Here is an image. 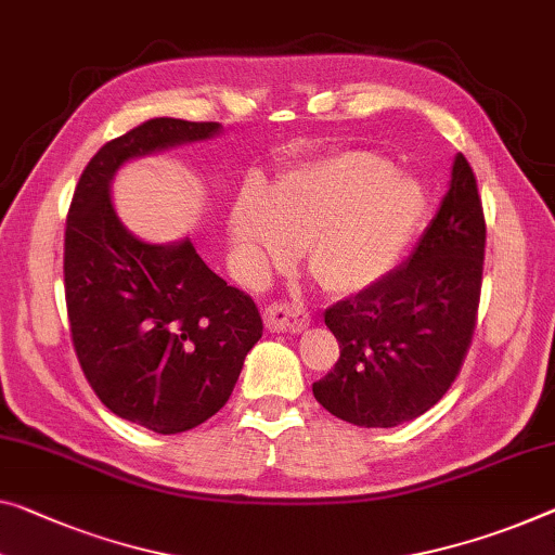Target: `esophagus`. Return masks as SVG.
<instances>
[{
  "label": "esophagus",
  "mask_w": 555,
  "mask_h": 555,
  "mask_svg": "<svg viewBox=\"0 0 555 555\" xmlns=\"http://www.w3.org/2000/svg\"><path fill=\"white\" fill-rule=\"evenodd\" d=\"M266 327L270 332H289V335H300V332L310 325V314L302 307L287 305V302H272L262 312Z\"/></svg>",
  "instance_id": "34e87169"
}]
</instances>
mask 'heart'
Instances as JSON below:
<instances>
[{
    "mask_svg": "<svg viewBox=\"0 0 555 555\" xmlns=\"http://www.w3.org/2000/svg\"><path fill=\"white\" fill-rule=\"evenodd\" d=\"M426 216L416 178L379 153L347 149L248 185L228 218L237 266L250 280L285 270L305 248L310 278L332 295H354L397 266Z\"/></svg>",
    "mask_w": 555,
    "mask_h": 555,
    "instance_id": "b5f03b06",
    "label": "heart"
}]
</instances>
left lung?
<instances>
[{
    "label": "left lung",
    "mask_w": 555,
    "mask_h": 555,
    "mask_svg": "<svg viewBox=\"0 0 555 555\" xmlns=\"http://www.w3.org/2000/svg\"><path fill=\"white\" fill-rule=\"evenodd\" d=\"M483 245L476 176L456 153L444 201L404 266L325 312L339 360L312 385L314 399L337 420L366 429L429 412L472 345Z\"/></svg>",
    "instance_id": "obj_1"
}]
</instances>
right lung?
<instances>
[{
    "instance_id": "add662e5",
    "label": "right lung",
    "mask_w": 555,
    "mask_h": 555,
    "mask_svg": "<svg viewBox=\"0 0 555 555\" xmlns=\"http://www.w3.org/2000/svg\"><path fill=\"white\" fill-rule=\"evenodd\" d=\"M220 124L151 118L101 146L76 185L64 235V293L76 357L111 412L181 434L223 406L262 337L253 297L212 272L191 237L153 245L111 203L133 158L206 141Z\"/></svg>"
}]
</instances>
